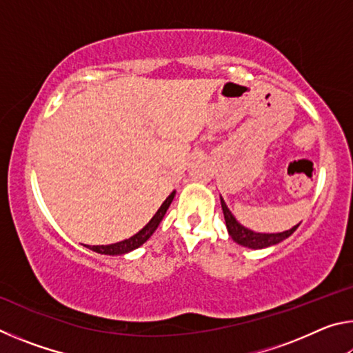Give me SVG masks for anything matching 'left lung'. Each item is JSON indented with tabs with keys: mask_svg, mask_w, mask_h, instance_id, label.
<instances>
[{
	"mask_svg": "<svg viewBox=\"0 0 353 353\" xmlns=\"http://www.w3.org/2000/svg\"><path fill=\"white\" fill-rule=\"evenodd\" d=\"M221 207H223L225 225H227V230H229V235L232 236V240L238 244H241L244 248L263 249V248L274 246V244L283 241L285 238H288L290 235L294 234V230L299 227L297 224L292 227V229L282 232V234H256V232L249 230L238 223V221L234 218V214H232L229 208H227L223 198H221Z\"/></svg>",
	"mask_w": 353,
	"mask_h": 353,
	"instance_id": "obj_1",
	"label": "left lung"
}]
</instances>
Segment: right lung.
I'll list each match as a JSON object with an SVG mask.
<instances>
[{
    "instance_id": "obj_1",
    "label": "right lung",
    "mask_w": 353,
    "mask_h": 353,
    "mask_svg": "<svg viewBox=\"0 0 353 353\" xmlns=\"http://www.w3.org/2000/svg\"><path fill=\"white\" fill-rule=\"evenodd\" d=\"M172 199H174V191H172L168 198H166L163 204L160 205V208L157 210V213L154 214L152 219L149 221V223L143 227L139 234H135L134 236H130V238H128V240L119 241L115 244H109V246H87V248L92 249L93 252L104 254V255H121V254L130 252V250H134L137 248H140L143 243H146L149 238H151V235L154 234L155 229H157L159 224L162 223V219L165 216L166 210H168V207L172 202Z\"/></svg>"
}]
</instances>
